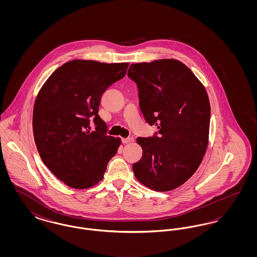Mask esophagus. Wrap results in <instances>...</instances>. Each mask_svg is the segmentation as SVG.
<instances>
[{"label":"esophagus","instance_id":"obj_1","mask_svg":"<svg viewBox=\"0 0 257 257\" xmlns=\"http://www.w3.org/2000/svg\"><path fill=\"white\" fill-rule=\"evenodd\" d=\"M134 141V139L133 138H123L121 139V142H122V144H129V143H131V142H133Z\"/></svg>","mask_w":257,"mask_h":257}]
</instances>
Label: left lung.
Masks as SVG:
<instances>
[{"label": "left lung", "instance_id": "1", "mask_svg": "<svg viewBox=\"0 0 257 257\" xmlns=\"http://www.w3.org/2000/svg\"><path fill=\"white\" fill-rule=\"evenodd\" d=\"M128 77L139 89L140 109L159 132L137 139L143 157L136 178L151 190L171 191L200 165L208 145L210 103L205 87L184 63L159 60L131 64Z\"/></svg>", "mask_w": 257, "mask_h": 257}]
</instances>
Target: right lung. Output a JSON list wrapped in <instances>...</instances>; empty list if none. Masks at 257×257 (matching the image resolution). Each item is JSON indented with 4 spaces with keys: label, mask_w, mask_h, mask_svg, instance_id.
Segmentation results:
<instances>
[{
    "label": "right lung",
    "mask_w": 257,
    "mask_h": 257,
    "mask_svg": "<svg viewBox=\"0 0 257 257\" xmlns=\"http://www.w3.org/2000/svg\"><path fill=\"white\" fill-rule=\"evenodd\" d=\"M129 63L75 60L52 74L37 95L33 130L38 153L53 174L74 189L103 179L120 145L98 114L102 94ZM96 127L90 133V122Z\"/></svg>",
    "instance_id": "add662e5"
}]
</instances>
